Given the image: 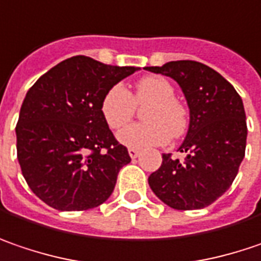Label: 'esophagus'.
<instances>
[{
    "instance_id": "34e87169",
    "label": "esophagus",
    "mask_w": 261,
    "mask_h": 261,
    "mask_svg": "<svg viewBox=\"0 0 261 261\" xmlns=\"http://www.w3.org/2000/svg\"><path fill=\"white\" fill-rule=\"evenodd\" d=\"M129 155H130V159H137L138 155H139V150H137V148H129Z\"/></svg>"
}]
</instances>
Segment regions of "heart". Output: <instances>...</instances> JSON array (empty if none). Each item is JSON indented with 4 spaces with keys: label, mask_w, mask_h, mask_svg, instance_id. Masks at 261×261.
<instances>
[{
    "label": "heart",
    "mask_w": 261,
    "mask_h": 261,
    "mask_svg": "<svg viewBox=\"0 0 261 261\" xmlns=\"http://www.w3.org/2000/svg\"><path fill=\"white\" fill-rule=\"evenodd\" d=\"M138 106L150 104L144 119L147 123L127 126L119 132V141L132 148L164 145L175 138L184 137L189 127V110L175 98V86L162 76L139 79L132 95L122 84L111 86L101 101V114L111 129H122L129 123Z\"/></svg>",
    "instance_id": "heart-1"
}]
</instances>
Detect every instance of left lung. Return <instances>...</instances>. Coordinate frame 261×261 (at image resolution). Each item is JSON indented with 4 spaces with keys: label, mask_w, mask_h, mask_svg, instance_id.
Segmentation results:
<instances>
[{
    "label": "left lung",
    "mask_w": 261,
    "mask_h": 261,
    "mask_svg": "<svg viewBox=\"0 0 261 261\" xmlns=\"http://www.w3.org/2000/svg\"><path fill=\"white\" fill-rule=\"evenodd\" d=\"M145 69L175 79L189 107L188 134L179 147L187 159L179 162L163 154L160 169L148 177L150 188L172 208H204L228 191L245 155L241 97L220 73L198 61L179 60Z\"/></svg>",
    "instance_id": "obj_1"
}]
</instances>
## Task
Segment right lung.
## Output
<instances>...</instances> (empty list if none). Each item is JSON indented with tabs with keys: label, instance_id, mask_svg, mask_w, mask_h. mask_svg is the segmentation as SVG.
<instances>
[{
	"label": "right lung",
	"instance_id": "right-lung-1",
	"mask_svg": "<svg viewBox=\"0 0 261 261\" xmlns=\"http://www.w3.org/2000/svg\"><path fill=\"white\" fill-rule=\"evenodd\" d=\"M137 70L76 56L28 91L16 126L17 160L29 188L49 207L81 212L111 195L130 157L106 123L101 101Z\"/></svg>",
	"mask_w": 261,
	"mask_h": 261
}]
</instances>
